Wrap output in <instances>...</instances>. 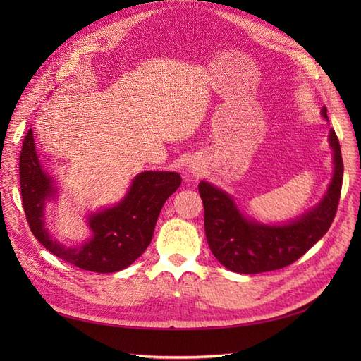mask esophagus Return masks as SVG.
Returning <instances> with one entry per match:
<instances>
[{
    "mask_svg": "<svg viewBox=\"0 0 361 361\" xmlns=\"http://www.w3.org/2000/svg\"><path fill=\"white\" fill-rule=\"evenodd\" d=\"M190 171H191L192 174H199V169H197V167H194V166H191V167H190Z\"/></svg>",
    "mask_w": 361,
    "mask_h": 361,
    "instance_id": "esophagus-1",
    "label": "esophagus"
}]
</instances>
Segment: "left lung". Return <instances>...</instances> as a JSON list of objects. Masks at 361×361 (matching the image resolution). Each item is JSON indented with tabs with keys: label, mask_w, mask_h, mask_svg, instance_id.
Masks as SVG:
<instances>
[{
	"label": "left lung",
	"mask_w": 361,
	"mask_h": 361,
	"mask_svg": "<svg viewBox=\"0 0 361 361\" xmlns=\"http://www.w3.org/2000/svg\"><path fill=\"white\" fill-rule=\"evenodd\" d=\"M326 117V108H322ZM334 173L322 200L301 216L283 224H265L245 216L233 197L202 180L204 232L212 255L223 267L239 274H257L285 268L300 259L329 232L341 199L343 161L334 130L329 134Z\"/></svg>",
	"instance_id": "left-lung-1"
}]
</instances>
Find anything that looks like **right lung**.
<instances>
[{"instance_id":"right-lung-1","label":"right lung","mask_w":361,"mask_h":361,"mask_svg":"<svg viewBox=\"0 0 361 361\" xmlns=\"http://www.w3.org/2000/svg\"><path fill=\"white\" fill-rule=\"evenodd\" d=\"M19 180L27 221L37 241L54 256L102 274L125 269L145 253L164 203L182 182L176 171L137 174L117 204L87 216L92 236L81 245L66 247L52 239L45 227V206L57 195V187L40 166L31 129L20 150Z\"/></svg>"}]
</instances>
